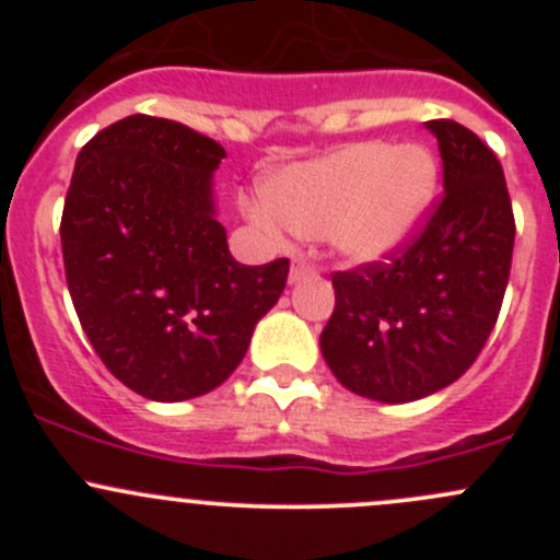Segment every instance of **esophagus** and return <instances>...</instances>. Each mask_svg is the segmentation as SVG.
<instances>
[{
    "label": "esophagus",
    "instance_id": "1",
    "mask_svg": "<svg viewBox=\"0 0 560 560\" xmlns=\"http://www.w3.org/2000/svg\"><path fill=\"white\" fill-rule=\"evenodd\" d=\"M306 276H316V265L308 262L306 257H295V262L290 268V281H301Z\"/></svg>",
    "mask_w": 560,
    "mask_h": 560
}]
</instances>
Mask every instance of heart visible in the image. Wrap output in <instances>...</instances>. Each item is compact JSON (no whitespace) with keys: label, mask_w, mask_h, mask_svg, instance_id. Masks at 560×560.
Here are the masks:
<instances>
[{"label":"heart","mask_w":560,"mask_h":560,"mask_svg":"<svg viewBox=\"0 0 560 560\" xmlns=\"http://www.w3.org/2000/svg\"><path fill=\"white\" fill-rule=\"evenodd\" d=\"M439 165L422 145L354 143L287 165L244 202L270 233L325 235L343 257L371 262L398 252L420 230L436 197Z\"/></svg>","instance_id":"b5f03b06"}]
</instances>
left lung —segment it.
Here are the masks:
<instances>
[{
    "label": "left lung",
    "mask_w": 560,
    "mask_h": 560,
    "mask_svg": "<svg viewBox=\"0 0 560 560\" xmlns=\"http://www.w3.org/2000/svg\"><path fill=\"white\" fill-rule=\"evenodd\" d=\"M444 191L398 252L336 270V308L319 336L336 380L382 404L460 380L504 303L515 213L499 156L453 118H433Z\"/></svg>",
    "instance_id": "8db88e82"
}]
</instances>
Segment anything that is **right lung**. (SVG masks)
I'll list each match as a JSON object with an SVG mask.
<instances>
[{
	"label": "right lung",
	"mask_w": 560,
	"mask_h": 560,
	"mask_svg": "<svg viewBox=\"0 0 560 560\" xmlns=\"http://www.w3.org/2000/svg\"><path fill=\"white\" fill-rule=\"evenodd\" d=\"M224 156L217 140L145 113L78 154L61 211L67 287L105 369L143 398L173 404L222 385L284 292L290 259L235 262L213 219Z\"/></svg>",
	"instance_id": "add662e5"
}]
</instances>
